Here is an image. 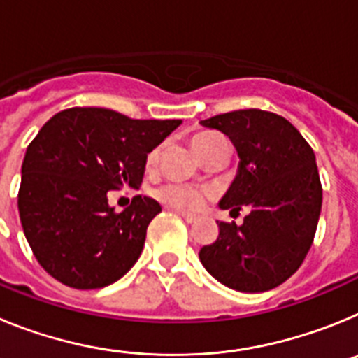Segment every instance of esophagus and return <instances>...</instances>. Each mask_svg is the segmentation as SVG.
<instances>
[{
    "instance_id": "34e87169",
    "label": "esophagus",
    "mask_w": 358,
    "mask_h": 358,
    "mask_svg": "<svg viewBox=\"0 0 358 358\" xmlns=\"http://www.w3.org/2000/svg\"><path fill=\"white\" fill-rule=\"evenodd\" d=\"M176 211L177 215H179V217H182L186 220V222H195V220H197V217H195L194 213H186V211H181V210H173Z\"/></svg>"
}]
</instances>
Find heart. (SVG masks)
Segmentation results:
<instances>
[{"label":"heart","mask_w":358,"mask_h":358,"mask_svg":"<svg viewBox=\"0 0 358 358\" xmlns=\"http://www.w3.org/2000/svg\"><path fill=\"white\" fill-rule=\"evenodd\" d=\"M213 138H217V134H211V132H201V134H195L192 138V147H194L195 154L204 148V145L208 141H211ZM157 163V150L148 152L145 164L147 169H152L154 164ZM154 199L161 204H164L170 210H181V211H195L201 208V204L206 199V192L201 188H195V186L189 185H179V182H169V185H163L159 188L154 189Z\"/></svg>","instance_id":"1"}]
</instances>
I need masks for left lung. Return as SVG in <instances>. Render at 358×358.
Segmentation results:
<instances>
[{
  "instance_id": "8db88e82",
  "label": "left lung",
  "mask_w": 358,
  "mask_h": 358,
  "mask_svg": "<svg viewBox=\"0 0 358 358\" xmlns=\"http://www.w3.org/2000/svg\"><path fill=\"white\" fill-rule=\"evenodd\" d=\"M224 132L240 156L238 176L220 201L242 226L218 222V236L199 251L201 264L222 285L265 292L289 280L314 242L322 204L314 150L289 120L262 109H240L202 120Z\"/></svg>"
}]
</instances>
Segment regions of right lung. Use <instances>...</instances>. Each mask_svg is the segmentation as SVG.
Instances as JSON below:
<instances>
[{
	"mask_svg": "<svg viewBox=\"0 0 358 358\" xmlns=\"http://www.w3.org/2000/svg\"><path fill=\"white\" fill-rule=\"evenodd\" d=\"M181 120H132L102 107H71L28 145L17 208L41 267L62 285L102 289L138 262L159 202L136 195L115 211L107 192L140 188L150 150Z\"/></svg>",
	"mask_w": 358,
	"mask_h": 358,
	"instance_id": "right-lung-1",
	"label": "right lung"
}]
</instances>
